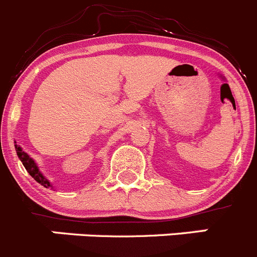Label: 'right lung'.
<instances>
[{
    "label": "right lung",
    "instance_id": "right-lung-1",
    "mask_svg": "<svg viewBox=\"0 0 257 257\" xmlns=\"http://www.w3.org/2000/svg\"><path fill=\"white\" fill-rule=\"evenodd\" d=\"M15 148H16V152H18L19 158H20L21 162H23V165H24V167H25V169H26V171H28L29 174H30V176L34 177L35 181H38V183H39L40 185L44 186V188H49V186H52V185H50L49 181H48V180L45 179L44 176H43L42 172L39 171L38 166H37V165H35L34 160L29 157L28 153L24 152V151L21 150V148L19 147L18 145H15Z\"/></svg>",
    "mask_w": 257,
    "mask_h": 257
}]
</instances>
